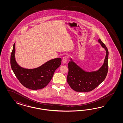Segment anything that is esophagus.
Returning <instances> with one entry per match:
<instances>
[{
  "label": "esophagus",
  "instance_id": "1",
  "mask_svg": "<svg viewBox=\"0 0 123 123\" xmlns=\"http://www.w3.org/2000/svg\"><path fill=\"white\" fill-rule=\"evenodd\" d=\"M67 59H68V57H67V56H64V57H63V58L62 59V62H63V63H66L67 62Z\"/></svg>",
  "mask_w": 123,
  "mask_h": 123
}]
</instances>
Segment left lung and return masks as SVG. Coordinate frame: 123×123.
I'll use <instances>...</instances> for the list:
<instances>
[{
  "mask_svg": "<svg viewBox=\"0 0 123 123\" xmlns=\"http://www.w3.org/2000/svg\"><path fill=\"white\" fill-rule=\"evenodd\" d=\"M98 42L105 49L106 54L102 66L96 71L86 72L74 63L72 59L68 63L67 82L72 89L78 92H91L99 86L106 78L108 73V49L99 39Z\"/></svg>",
  "mask_w": 123,
  "mask_h": 123,
  "instance_id": "8db88e82",
  "label": "left lung"
}]
</instances>
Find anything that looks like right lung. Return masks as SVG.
Here are the masks:
<instances>
[{"mask_svg":"<svg viewBox=\"0 0 123 123\" xmlns=\"http://www.w3.org/2000/svg\"><path fill=\"white\" fill-rule=\"evenodd\" d=\"M15 53V43L10 58L12 69L20 83L30 89H41L47 86L51 81L55 70L61 63V59L58 58L50 60L35 68H25L20 67L17 63Z\"/></svg>","mask_w":123,"mask_h":123,"instance_id":"obj_1","label":"right lung"}]
</instances>
